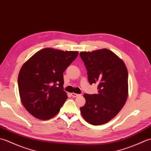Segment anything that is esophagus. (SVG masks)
<instances>
[{
	"instance_id": "obj_1",
	"label": "esophagus",
	"mask_w": 151,
	"mask_h": 151,
	"mask_svg": "<svg viewBox=\"0 0 151 151\" xmlns=\"http://www.w3.org/2000/svg\"><path fill=\"white\" fill-rule=\"evenodd\" d=\"M71 96L72 97H78V96H80L81 95H79V94H76V93H72L71 94Z\"/></svg>"
}]
</instances>
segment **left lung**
I'll return each mask as SVG.
<instances>
[{"mask_svg":"<svg viewBox=\"0 0 151 151\" xmlns=\"http://www.w3.org/2000/svg\"><path fill=\"white\" fill-rule=\"evenodd\" d=\"M80 56L88 71L89 84H98L97 94L85 93L86 104L81 108L84 119L93 125L106 123L124 106L128 96L126 65L106 49L81 52Z\"/></svg>","mask_w":151,"mask_h":151,"instance_id":"left-lung-1","label":"left lung"}]
</instances>
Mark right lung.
I'll use <instances>...</instances> for the list:
<instances>
[{"mask_svg":"<svg viewBox=\"0 0 151 151\" xmlns=\"http://www.w3.org/2000/svg\"><path fill=\"white\" fill-rule=\"evenodd\" d=\"M78 55L77 51L41 49L24 63L18 76L22 104L41 120L53 117L67 99L63 73Z\"/></svg>","mask_w":151,"mask_h":151,"instance_id":"1","label":"right lung"}]
</instances>
